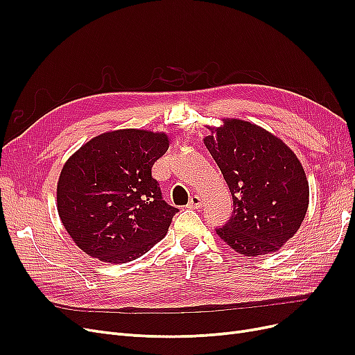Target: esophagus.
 <instances>
[{
	"label": "esophagus",
	"mask_w": 355,
	"mask_h": 355,
	"mask_svg": "<svg viewBox=\"0 0 355 355\" xmlns=\"http://www.w3.org/2000/svg\"><path fill=\"white\" fill-rule=\"evenodd\" d=\"M202 206V198L200 196H193L190 202H189V207L190 209H200Z\"/></svg>",
	"instance_id": "34e87169"
}]
</instances>
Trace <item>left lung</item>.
<instances>
[{
    "mask_svg": "<svg viewBox=\"0 0 355 355\" xmlns=\"http://www.w3.org/2000/svg\"><path fill=\"white\" fill-rule=\"evenodd\" d=\"M204 145L233 197V216L216 230L240 254L276 252L300 230L309 204L304 166L277 137L252 122L223 119Z\"/></svg>",
    "mask_w": 355,
    "mask_h": 355,
    "instance_id": "left-lung-1",
    "label": "left lung"
}]
</instances>
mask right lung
I'll list each match as a JSON object with an SVG mask.
<instances>
[{
  "instance_id": "1",
  "label": "right lung",
  "mask_w": 355,
  "mask_h": 355,
  "mask_svg": "<svg viewBox=\"0 0 355 355\" xmlns=\"http://www.w3.org/2000/svg\"><path fill=\"white\" fill-rule=\"evenodd\" d=\"M168 146L164 132L118 129L92 138L66 161L58 211L86 254L126 263L164 239L178 209L162 200L151 170Z\"/></svg>"
}]
</instances>
